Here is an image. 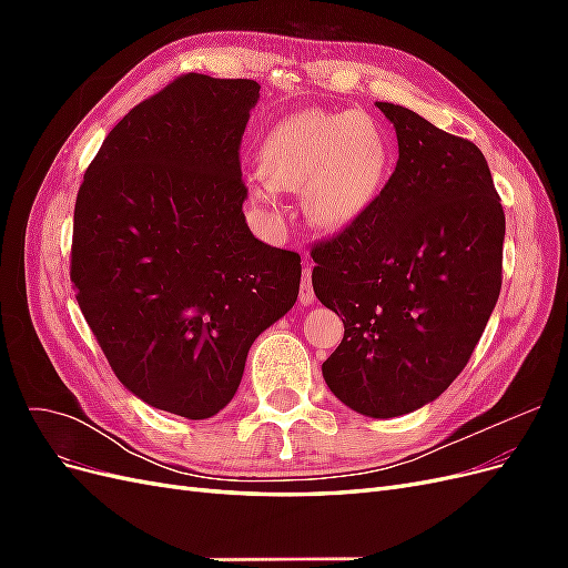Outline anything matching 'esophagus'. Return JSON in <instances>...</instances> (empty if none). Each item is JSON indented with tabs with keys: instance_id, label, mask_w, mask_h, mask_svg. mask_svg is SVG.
<instances>
[{
	"instance_id": "esophagus-1",
	"label": "esophagus",
	"mask_w": 568,
	"mask_h": 568,
	"mask_svg": "<svg viewBox=\"0 0 568 568\" xmlns=\"http://www.w3.org/2000/svg\"><path fill=\"white\" fill-rule=\"evenodd\" d=\"M301 305H313L315 303V291H313V270L305 267L303 270V280H301V294H298Z\"/></svg>"
}]
</instances>
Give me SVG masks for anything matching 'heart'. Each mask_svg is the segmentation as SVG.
<instances>
[{"instance_id":"heart-1","label":"heart","mask_w":568,"mask_h":568,"mask_svg":"<svg viewBox=\"0 0 568 568\" xmlns=\"http://www.w3.org/2000/svg\"><path fill=\"white\" fill-rule=\"evenodd\" d=\"M388 140L365 111H303L270 130L257 149L263 180L248 194L272 205L274 189L303 192V211L322 230H343L379 196L388 175Z\"/></svg>"}]
</instances>
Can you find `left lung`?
Listing matches in <instances>:
<instances>
[{
  "instance_id": "obj_1",
  "label": "left lung",
  "mask_w": 568,
  "mask_h": 568,
  "mask_svg": "<svg viewBox=\"0 0 568 568\" xmlns=\"http://www.w3.org/2000/svg\"><path fill=\"white\" fill-rule=\"evenodd\" d=\"M398 163L369 209L313 248V288L343 320L322 363L336 398L388 419L467 367L503 286L505 213L476 144L388 101Z\"/></svg>"
}]
</instances>
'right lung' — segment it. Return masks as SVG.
<instances>
[{"label": "right lung", "instance_id": "right-lung-1", "mask_svg": "<svg viewBox=\"0 0 568 568\" xmlns=\"http://www.w3.org/2000/svg\"><path fill=\"white\" fill-rule=\"evenodd\" d=\"M255 80L180 75L109 132L80 184L71 282L111 369L146 405L209 419L253 341L298 298L301 255L251 234L239 146Z\"/></svg>", "mask_w": 568, "mask_h": 568}]
</instances>
